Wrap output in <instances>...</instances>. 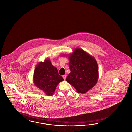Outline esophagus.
<instances>
[{
	"label": "esophagus",
	"mask_w": 132,
	"mask_h": 132,
	"mask_svg": "<svg viewBox=\"0 0 132 132\" xmlns=\"http://www.w3.org/2000/svg\"><path fill=\"white\" fill-rule=\"evenodd\" d=\"M62 77H63V78L64 80L66 79V75H64L62 76Z\"/></svg>",
	"instance_id": "1"
}]
</instances>
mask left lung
Returning a JSON list of instances; mask_svg holds the SVG:
<instances>
[{
  "instance_id": "1",
  "label": "left lung",
  "mask_w": 132,
  "mask_h": 132,
  "mask_svg": "<svg viewBox=\"0 0 132 132\" xmlns=\"http://www.w3.org/2000/svg\"><path fill=\"white\" fill-rule=\"evenodd\" d=\"M68 56L71 72L66 80L75 88L77 93L85 94L97 82L99 78L97 63L94 57L79 48H75Z\"/></svg>"
}]
</instances>
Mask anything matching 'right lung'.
Here are the masks:
<instances>
[{
    "label": "right lung",
    "instance_id": "right-lung-1",
    "mask_svg": "<svg viewBox=\"0 0 132 132\" xmlns=\"http://www.w3.org/2000/svg\"><path fill=\"white\" fill-rule=\"evenodd\" d=\"M64 81L58 74L56 67L53 66L49 58L40 62L36 66L33 76L35 85L42 90L46 95L51 96L54 93L57 85Z\"/></svg>",
    "mask_w": 132,
    "mask_h": 132
}]
</instances>
